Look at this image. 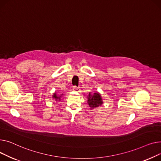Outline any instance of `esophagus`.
Returning <instances> with one entry per match:
<instances>
[{"label":"esophagus","mask_w":161,"mask_h":161,"mask_svg":"<svg viewBox=\"0 0 161 161\" xmlns=\"http://www.w3.org/2000/svg\"><path fill=\"white\" fill-rule=\"evenodd\" d=\"M73 90L75 91V92H79V91H80V88H79V87H77V86H73Z\"/></svg>","instance_id":"esophagus-1"}]
</instances>
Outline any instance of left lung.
<instances>
[{
	"instance_id": "obj_1",
	"label": "left lung",
	"mask_w": 161,
	"mask_h": 161,
	"mask_svg": "<svg viewBox=\"0 0 161 161\" xmlns=\"http://www.w3.org/2000/svg\"><path fill=\"white\" fill-rule=\"evenodd\" d=\"M88 99V103L92 109L98 107L103 104L102 99L101 97L100 94L98 93H95L93 95L89 93Z\"/></svg>"
}]
</instances>
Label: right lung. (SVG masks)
Returning <instances> with one entry per match:
<instances>
[{
	"instance_id": "add662e5",
	"label": "right lung",
	"mask_w": 161,
	"mask_h": 161,
	"mask_svg": "<svg viewBox=\"0 0 161 161\" xmlns=\"http://www.w3.org/2000/svg\"><path fill=\"white\" fill-rule=\"evenodd\" d=\"M53 97L55 98L56 100H60V96H57V95H56V93L54 94Z\"/></svg>"
}]
</instances>
